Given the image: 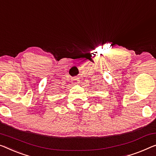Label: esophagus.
Masks as SVG:
<instances>
[{
  "mask_svg": "<svg viewBox=\"0 0 156 156\" xmlns=\"http://www.w3.org/2000/svg\"><path fill=\"white\" fill-rule=\"evenodd\" d=\"M72 84L73 85H78V83H80V79L78 78H74L72 79Z\"/></svg>",
  "mask_w": 156,
  "mask_h": 156,
  "instance_id": "obj_1",
  "label": "esophagus"
}]
</instances>
